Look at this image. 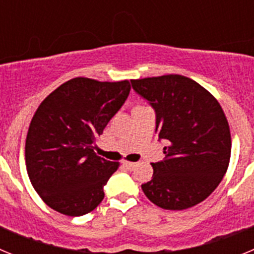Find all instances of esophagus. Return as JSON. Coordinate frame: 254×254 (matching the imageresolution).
<instances>
[{
    "label": "esophagus",
    "instance_id": "esophagus-1",
    "mask_svg": "<svg viewBox=\"0 0 254 254\" xmlns=\"http://www.w3.org/2000/svg\"><path fill=\"white\" fill-rule=\"evenodd\" d=\"M123 165H125V167L127 168L128 170H133L134 167H136V163H129V161H125V163H123Z\"/></svg>",
    "mask_w": 254,
    "mask_h": 254
}]
</instances>
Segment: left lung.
I'll return each mask as SVG.
<instances>
[{
    "instance_id": "1",
    "label": "left lung",
    "mask_w": 254,
    "mask_h": 254,
    "mask_svg": "<svg viewBox=\"0 0 254 254\" xmlns=\"http://www.w3.org/2000/svg\"><path fill=\"white\" fill-rule=\"evenodd\" d=\"M156 116L165 158L151 163L152 179L143 193L165 210H185L202 202L219 186L230 160L232 138L219 102L192 78L182 75L131 80Z\"/></svg>"
}]
</instances>
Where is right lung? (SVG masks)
I'll use <instances>...</instances> for the list:
<instances>
[{"mask_svg":"<svg viewBox=\"0 0 254 254\" xmlns=\"http://www.w3.org/2000/svg\"><path fill=\"white\" fill-rule=\"evenodd\" d=\"M131 90L128 80L75 77L40 103L25 143L26 170L40 198L67 216H82L104 198L118 163L94 152V143Z\"/></svg>","mask_w":254,"mask_h":254,"instance_id":"right-lung-1","label":"right lung"}]
</instances>
